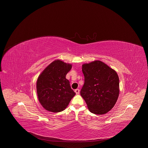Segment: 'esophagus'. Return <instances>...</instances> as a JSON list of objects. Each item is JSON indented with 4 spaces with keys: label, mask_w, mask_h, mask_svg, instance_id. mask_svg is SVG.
<instances>
[{
    "label": "esophagus",
    "mask_w": 148,
    "mask_h": 148,
    "mask_svg": "<svg viewBox=\"0 0 148 148\" xmlns=\"http://www.w3.org/2000/svg\"><path fill=\"white\" fill-rule=\"evenodd\" d=\"M75 92L76 93V94H79V89L75 90Z\"/></svg>",
    "instance_id": "obj_1"
}]
</instances>
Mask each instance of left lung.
<instances>
[{
  "mask_svg": "<svg viewBox=\"0 0 148 148\" xmlns=\"http://www.w3.org/2000/svg\"><path fill=\"white\" fill-rule=\"evenodd\" d=\"M82 71L84 84L80 94L88 110L97 115L107 113L114 107L119 94L116 72L99 60L84 64Z\"/></svg>",
  "mask_w": 148,
  "mask_h": 148,
  "instance_id": "1",
  "label": "left lung"
}]
</instances>
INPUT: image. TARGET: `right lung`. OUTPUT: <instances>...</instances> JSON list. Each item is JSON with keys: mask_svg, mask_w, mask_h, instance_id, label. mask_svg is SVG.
<instances>
[{"mask_svg": "<svg viewBox=\"0 0 148 148\" xmlns=\"http://www.w3.org/2000/svg\"><path fill=\"white\" fill-rule=\"evenodd\" d=\"M72 65L60 60L53 61L38 76L36 84L38 101L52 112L64 110L75 93L71 89L67 74Z\"/></svg>", "mask_w": 148, "mask_h": 148, "instance_id": "1", "label": "right lung"}]
</instances>
